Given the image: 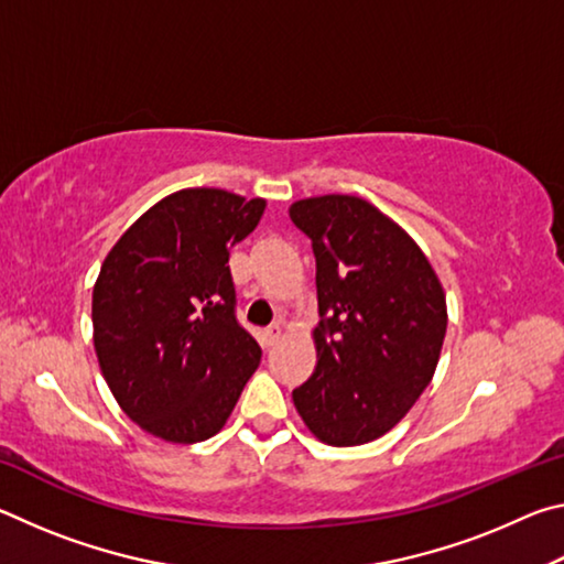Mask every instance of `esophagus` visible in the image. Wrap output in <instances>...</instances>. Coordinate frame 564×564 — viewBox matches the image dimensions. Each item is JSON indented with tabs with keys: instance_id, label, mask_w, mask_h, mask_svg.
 <instances>
[{
	"instance_id": "34e87169",
	"label": "esophagus",
	"mask_w": 564,
	"mask_h": 564,
	"mask_svg": "<svg viewBox=\"0 0 564 564\" xmlns=\"http://www.w3.org/2000/svg\"><path fill=\"white\" fill-rule=\"evenodd\" d=\"M281 336H283L281 326H269L263 330V343H265V346H275V343L281 340Z\"/></svg>"
}]
</instances>
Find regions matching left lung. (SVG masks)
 I'll return each mask as SVG.
<instances>
[{"mask_svg": "<svg viewBox=\"0 0 564 564\" xmlns=\"http://www.w3.org/2000/svg\"><path fill=\"white\" fill-rule=\"evenodd\" d=\"M316 256L318 362L293 390L323 443H370L405 417L431 383L447 311L433 265L403 228L358 196L291 206Z\"/></svg>", "mask_w": 564, "mask_h": 564, "instance_id": "left-lung-1", "label": "left lung"}]
</instances>
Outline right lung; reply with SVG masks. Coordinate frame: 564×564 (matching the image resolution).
Wrapping results in <instances>:
<instances>
[{"label": "right lung", "instance_id": "1", "mask_svg": "<svg viewBox=\"0 0 564 564\" xmlns=\"http://www.w3.org/2000/svg\"><path fill=\"white\" fill-rule=\"evenodd\" d=\"M263 198L184 188L151 206L101 263L94 348L113 398L166 443L221 431L261 348L236 318L231 248L259 226Z\"/></svg>", "mask_w": 564, "mask_h": 564}]
</instances>
